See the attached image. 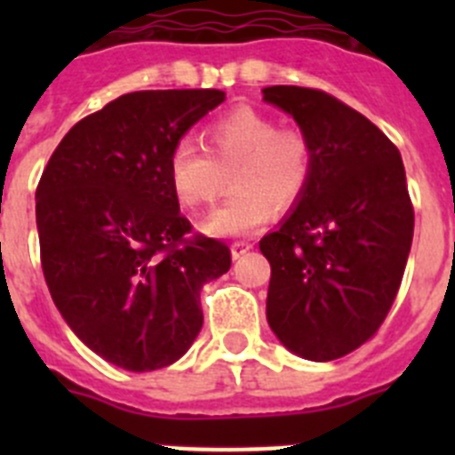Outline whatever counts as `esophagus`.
<instances>
[{"label": "esophagus", "instance_id": "1", "mask_svg": "<svg viewBox=\"0 0 455 455\" xmlns=\"http://www.w3.org/2000/svg\"><path fill=\"white\" fill-rule=\"evenodd\" d=\"M251 248H252V243H248V241H235V243H232V246H230L232 257H235V259H239V257L246 255V252L251 251Z\"/></svg>", "mask_w": 455, "mask_h": 455}]
</instances>
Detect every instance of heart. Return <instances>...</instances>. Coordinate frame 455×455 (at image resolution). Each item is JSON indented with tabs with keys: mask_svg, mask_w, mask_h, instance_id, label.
I'll return each instance as SVG.
<instances>
[{
	"mask_svg": "<svg viewBox=\"0 0 455 455\" xmlns=\"http://www.w3.org/2000/svg\"><path fill=\"white\" fill-rule=\"evenodd\" d=\"M209 155L180 140L168 156V180L182 204L214 203L232 172V196L204 220L214 236H246L262 228L273 204L289 207L312 178V143L300 130L277 127L271 116L235 108L207 127Z\"/></svg>",
	"mask_w": 455,
	"mask_h": 455,
	"instance_id": "obj_1",
	"label": "heart"
}]
</instances>
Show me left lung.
<instances>
[{
    "label": "left lung",
    "instance_id": "obj_1",
    "mask_svg": "<svg viewBox=\"0 0 455 455\" xmlns=\"http://www.w3.org/2000/svg\"><path fill=\"white\" fill-rule=\"evenodd\" d=\"M262 92L312 143L307 188L259 241L271 264L267 319L289 351L328 363L371 339L396 299L415 232L405 168L371 120L328 92Z\"/></svg>",
    "mask_w": 455,
    "mask_h": 455
}]
</instances>
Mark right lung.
<instances>
[{"label":"right lung","mask_w":455,"mask_h":455,"mask_svg":"<svg viewBox=\"0 0 455 455\" xmlns=\"http://www.w3.org/2000/svg\"><path fill=\"white\" fill-rule=\"evenodd\" d=\"M225 100L216 88L136 91L79 120L36 188L40 264L70 331L107 363L155 371L203 328L200 289L230 271V248L191 223L168 156Z\"/></svg>","instance_id":"1"}]
</instances>
